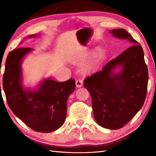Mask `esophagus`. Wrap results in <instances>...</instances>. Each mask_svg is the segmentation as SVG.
<instances>
[{"label": "esophagus", "instance_id": "34e87169", "mask_svg": "<svg viewBox=\"0 0 156 156\" xmlns=\"http://www.w3.org/2000/svg\"><path fill=\"white\" fill-rule=\"evenodd\" d=\"M83 85V82H82L80 79H78V80H76V86L77 88H80Z\"/></svg>", "mask_w": 156, "mask_h": 156}]
</instances>
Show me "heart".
<instances>
[{
	"instance_id": "obj_1",
	"label": "heart",
	"mask_w": 156,
	"mask_h": 156,
	"mask_svg": "<svg viewBox=\"0 0 156 156\" xmlns=\"http://www.w3.org/2000/svg\"><path fill=\"white\" fill-rule=\"evenodd\" d=\"M98 55H99L98 51V50L96 51L90 55V57H89L87 60L84 62L81 67V70L82 71V72L84 73L88 72L94 67V64L97 61ZM85 55H86L85 51H81L80 53H78V54L75 55L74 57H72V63L81 62L84 60Z\"/></svg>"
}]
</instances>
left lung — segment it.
Here are the masks:
<instances>
[{
    "label": "left lung",
    "mask_w": 156,
    "mask_h": 156,
    "mask_svg": "<svg viewBox=\"0 0 156 156\" xmlns=\"http://www.w3.org/2000/svg\"><path fill=\"white\" fill-rule=\"evenodd\" d=\"M115 37L127 39L128 48L102 70L88 76L84 86L90 92L94 117L101 127L119 129L131 121L143 107L148 83L147 66L141 46L123 29L110 31ZM121 65L120 73L114 74Z\"/></svg>",
    "instance_id": "obj_1"
}]
</instances>
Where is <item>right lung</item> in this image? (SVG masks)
<instances>
[{
	"label": "right lung",
	"mask_w": 156,
	"mask_h": 156,
	"mask_svg": "<svg viewBox=\"0 0 156 156\" xmlns=\"http://www.w3.org/2000/svg\"><path fill=\"white\" fill-rule=\"evenodd\" d=\"M31 51V48H21L9 52L2 78L3 89L9 107L16 117L33 130L49 133L65 122L68 98L75 90V80L59 82L45 79L37 90H25L21 65L23 58Z\"/></svg>",
	"instance_id": "obj_1"
}]
</instances>
